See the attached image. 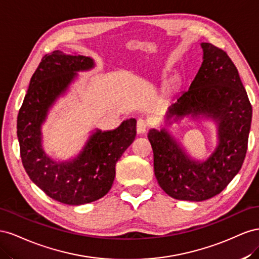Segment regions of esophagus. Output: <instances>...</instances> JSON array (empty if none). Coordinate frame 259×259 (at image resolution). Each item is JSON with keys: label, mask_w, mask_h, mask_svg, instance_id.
<instances>
[{"label": "esophagus", "mask_w": 259, "mask_h": 259, "mask_svg": "<svg viewBox=\"0 0 259 259\" xmlns=\"http://www.w3.org/2000/svg\"><path fill=\"white\" fill-rule=\"evenodd\" d=\"M147 125H149V123H147V121L145 119H142V118L138 119V122H137L138 134H140V135L145 134L146 130H147Z\"/></svg>", "instance_id": "34e87169"}]
</instances>
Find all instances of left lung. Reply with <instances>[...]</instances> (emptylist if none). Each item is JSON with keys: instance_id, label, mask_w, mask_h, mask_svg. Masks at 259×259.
<instances>
[{"instance_id": "left-lung-1", "label": "left lung", "mask_w": 259, "mask_h": 259, "mask_svg": "<svg viewBox=\"0 0 259 259\" xmlns=\"http://www.w3.org/2000/svg\"><path fill=\"white\" fill-rule=\"evenodd\" d=\"M203 63L189 90L166 113L165 127L150 129L154 172L159 187L176 199L202 202L219 194L238 175L247 151L252 105L239 71L226 52L201 43ZM184 117L209 119L218 145L205 161L192 158L167 126Z\"/></svg>"}]
</instances>
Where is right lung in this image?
<instances>
[{"instance_id": "obj_1", "label": "right lung", "mask_w": 259, "mask_h": 259, "mask_svg": "<svg viewBox=\"0 0 259 259\" xmlns=\"http://www.w3.org/2000/svg\"><path fill=\"white\" fill-rule=\"evenodd\" d=\"M94 67V60L88 56L61 51L47 54L31 77L17 117L26 172L48 196L63 204L83 205L106 195L113 186L117 161L137 135V120L130 118L114 130H93L82 150L68 160H56L44 150L42 125L50 109L67 93L78 72Z\"/></svg>"}]
</instances>
